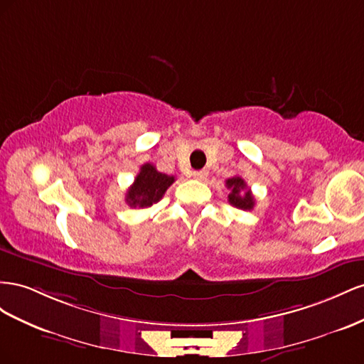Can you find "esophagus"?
Masks as SVG:
<instances>
[{
  "label": "esophagus",
  "instance_id": "1",
  "mask_svg": "<svg viewBox=\"0 0 364 364\" xmlns=\"http://www.w3.org/2000/svg\"><path fill=\"white\" fill-rule=\"evenodd\" d=\"M207 171H193V178L195 180H200V181H203V180H205L207 178Z\"/></svg>",
  "mask_w": 364,
  "mask_h": 364
}]
</instances>
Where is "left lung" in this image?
I'll return each mask as SVG.
<instances>
[{
	"mask_svg": "<svg viewBox=\"0 0 364 364\" xmlns=\"http://www.w3.org/2000/svg\"><path fill=\"white\" fill-rule=\"evenodd\" d=\"M227 189H230L228 193V203L242 210H252L255 205V196L252 191L247 188L245 181L241 176H232L225 181Z\"/></svg>",
	"mask_w": 364,
	"mask_h": 364,
	"instance_id": "left-lung-1",
	"label": "left lung"
}]
</instances>
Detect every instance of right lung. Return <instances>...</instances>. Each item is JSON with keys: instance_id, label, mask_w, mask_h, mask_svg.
Here are the masks:
<instances>
[{"instance_id": "add662e5", "label": "right lung", "mask_w": 364, "mask_h": 364, "mask_svg": "<svg viewBox=\"0 0 364 364\" xmlns=\"http://www.w3.org/2000/svg\"><path fill=\"white\" fill-rule=\"evenodd\" d=\"M175 181V176L166 175L155 169L151 163H144L136 180L127 192V203L131 207H151L154 203H159L164 192Z\"/></svg>"}]
</instances>
